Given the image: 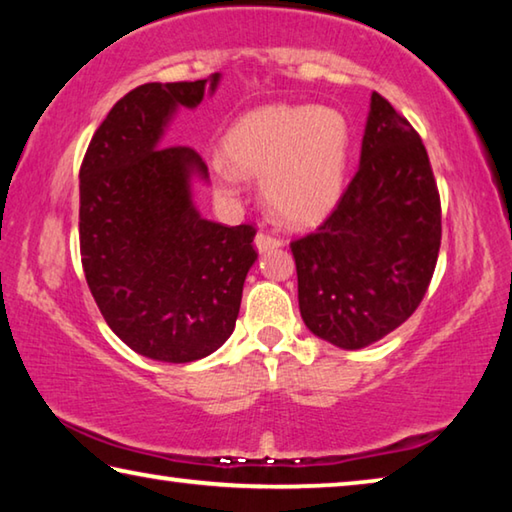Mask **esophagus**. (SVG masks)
I'll return each mask as SVG.
<instances>
[{"label": "esophagus", "instance_id": "obj_1", "mask_svg": "<svg viewBox=\"0 0 512 512\" xmlns=\"http://www.w3.org/2000/svg\"><path fill=\"white\" fill-rule=\"evenodd\" d=\"M255 248H257V253H271V250L282 248V241L277 237L266 235V232H259V235L255 237Z\"/></svg>", "mask_w": 512, "mask_h": 512}]
</instances>
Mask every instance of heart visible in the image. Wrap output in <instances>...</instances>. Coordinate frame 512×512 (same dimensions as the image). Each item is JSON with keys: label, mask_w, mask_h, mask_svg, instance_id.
I'll use <instances>...</instances> for the list:
<instances>
[{"label": "heart", "mask_w": 512, "mask_h": 512, "mask_svg": "<svg viewBox=\"0 0 512 512\" xmlns=\"http://www.w3.org/2000/svg\"><path fill=\"white\" fill-rule=\"evenodd\" d=\"M350 124L339 110L264 106L232 121L212 160L216 192L235 198L244 176H259L271 212L289 225H311L341 201L350 160Z\"/></svg>", "instance_id": "1"}]
</instances>
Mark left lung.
<instances>
[{
    "label": "left lung",
    "instance_id": "1",
    "mask_svg": "<svg viewBox=\"0 0 512 512\" xmlns=\"http://www.w3.org/2000/svg\"><path fill=\"white\" fill-rule=\"evenodd\" d=\"M440 250V198L429 155L409 121L377 92L359 171L316 232L291 244L307 329L361 350L409 318Z\"/></svg>",
    "mask_w": 512,
    "mask_h": 512
}]
</instances>
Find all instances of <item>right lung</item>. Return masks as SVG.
Masks as SVG:
<instances>
[{"label":"right lung","mask_w":512,"mask_h":512,"mask_svg":"<svg viewBox=\"0 0 512 512\" xmlns=\"http://www.w3.org/2000/svg\"><path fill=\"white\" fill-rule=\"evenodd\" d=\"M221 83H146L119 99L81 167V259L108 327L128 348L164 363L198 361L235 332L255 264L253 225L203 219L194 183L201 155L162 146L178 110H194Z\"/></svg>","instance_id":"right-lung-1"}]
</instances>
